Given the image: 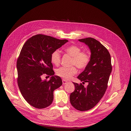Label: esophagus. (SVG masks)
<instances>
[{"mask_svg":"<svg viewBox=\"0 0 131 131\" xmlns=\"http://www.w3.org/2000/svg\"><path fill=\"white\" fill-rule=\"evenodd\" d=\"M67 82H68V81H67V80H66L65 79H63V80H62V83H63V85L66 84L67 83Z\"/></svg>","mask_w":131,"mask_h":131,"instance_id":"esophagus-1","label":"esophagus"}]
</instances>
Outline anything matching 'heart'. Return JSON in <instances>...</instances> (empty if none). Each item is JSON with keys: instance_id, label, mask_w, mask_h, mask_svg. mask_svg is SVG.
<instances>
[{"instance_id": "b5f03b06", "label": "heart", "mask_w": 131, "mask_h": 131, "mask_svg": "<svg viewBox=\"0 0 131 131\" xmlns=\"http://www.w3.org/2000/svg\"><path fill=\"white\" fill-rule=\"evenodd\" d=\"M81 48L77 45H70L66 47L65 51L72 56L71 64L76 66L79 69H84L90 62V55L85 51H81ZM61 55L59 51L56 50L51 54V61L53 64L58 66L61 62ZM77 73L75 66L70 67H61L56 70V74L66 80H69Z\"/></svg>"}]
</instances>
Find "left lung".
<instances>
[{"label":"left lung","instance_id":"obj_1","mask_svg":"<svg viewBox=\"0 0 131 131\" xmlns=\"http://www.w3.org/2000/svg\"><path fill=\"white\" fill-rule=\"evenodd\" d=\"M91 50L89 65L78 78L83 84L88 82L85 88L81 83L73 82L75 89L70 95L71 104L76 109L86 111L93 108L104 96L112 70L111 57L108 50L98 40L92 38L79 39Z\"/></svg>","mask_w":131,"mask_h":131}]
</instances>
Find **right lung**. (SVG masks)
<instances>
[{
    "label": "right lung",
    "mask_w": 131,
    "mask_h": 131,
    "mask_svg": "<svg viewBox=\"0 0 131 131\" xmlns=\"http://www.w3.org/2000/svg\"><path fill=\"white\" fill-rule=\"evenodd\" d=\"M68 41L43 34L31 37L23 45L17 61V84L25 100L37 109L52 104L53 91L62 85L61 78L54 76L51 54ZM51 76L42 81L43 75Z\"/></svg>",
    "instance_id": "obj_1"
}]
</instances>
